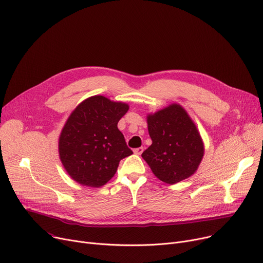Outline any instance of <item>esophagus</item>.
Returning <instances> with one entry per match:
<instances>
[{"mask_svg":"<svg viewBox=\"0 0 263 263\" xmlns=\"http://www.w3.org/2000/svg\"><path fill=\"white\" fill-rule=\"evenodd\" d=\"M142 152H143V147H138V148L134 149V153L136 154V155H141Z\"/></svg>","mask_w":263,"mask_h":263,"instance_id":"esophagus-1","label":"esophagus"}]
</instances>
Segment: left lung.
<instances>
[{"mask_svg": "<svg viewBox=\"0 0 263 263\" xmlns=\"http://www.w3.org/2000/svg\"><path fill=\"white\" fill-rule=\"evenodd\" d=\"M152 144L142 158L161 181L174 184L192 176L203 159L204 143L194 122L179 104L146 117Z\"/></svg>", "mask_w": 263, "mask_h": 263, "instance_id": "8db88e82", "label": "left lung"}]
</instances>
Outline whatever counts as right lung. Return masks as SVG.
<instances>
[{
	"label": "right lung",
	"instance_id": "obj_1",
	"mask_svg": "<svg viewBox=\"0 0 263 263\" xmlns=\"http://www.w3.org/2000/svg\"><path fill=\"white\" fill-rule=\"evenodd\" d=\"M128 108L126 103L93 96L71 112L59 136L58 152L73 180L100 188L114 177L120 160L132 155L118 128Z\"/></svg>",
	"mask_w": 263,
	"mask_h": 263
}]
</instances>
